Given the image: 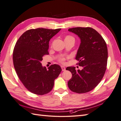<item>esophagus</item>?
Instances as JSON below:
<instances>
[{"label":"esophagus","instance_id":"1","mask_svg":"<svg viewBox=\"0 0 121 121\" xmlns=\"http://www.w3.org/2000/svg\"><path fill=\"white\" fill-rule=\"evenodd\" d=\"M61 69H62V71H65L66 70V68L65 67L61 66Z\"/></svg>","mask_w":121,"mask_h":121}]
</instances>
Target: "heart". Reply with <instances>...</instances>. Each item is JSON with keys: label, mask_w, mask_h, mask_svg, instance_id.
<instances>
[{"label": "heart", "mask_w": 121, "mask_h": 121, "mask_svg": "<svg viewBox=\"0 0 121 121\" xmlns=\"http://www.w3.org/2000/svg\"><path fill=\"white\" fill-rule=\"evenodd\" d=\"M70 40H74V39L72 36H70V35H67V36H66L65 37V39H64L65 42V41ZM65 60V58L63 57L60 58V60H59V61H60L61 63H64Z\"/></svg>", "instance_id": "b5f03b06"}]
</instances>
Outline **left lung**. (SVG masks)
<instances>
[{
	"label": "left lung",
	"mask_w": 121,
	"mask_h": 121,
	"mask_svg": "<svg viewBox=\"0 0 121 121\" xmlns=\"http://www.w3.org/2000/svg\"><path fill=\"white\" fill-rule=\"evenodd\" d=\"M68 31L77 35L81 39L75 59L83 68L76 70L74 67L67 68L72 75L68 85L73 92L86 93L93 89L104 75L108 58L106 43L93 28L76 27Z\"/></svg>",
	"instance_id": "left-lung-1"
}]
</instances>
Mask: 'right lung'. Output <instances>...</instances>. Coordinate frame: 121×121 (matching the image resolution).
<instances>
[{
  "mask_svg": "<svg viewBox=\"0 0 121 121\" xmlns=\"http://www.w3.org/2000/svg\"><path fill=\"white\" fill-rule=\"evenodd\" d=\"M60 30L30 29L22 35L14 47L13 60L17 74L25 87L34 94L43 95L50 92L61 71L58 65H52L47 69L40 63L43 56L49 54L50 40Z\"/></svg>",
  "mask_w": 121,
  "mask_h": 121,
  "instance_id": "add662e5",
  "label": "right lung"
}]
</instances>
